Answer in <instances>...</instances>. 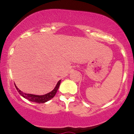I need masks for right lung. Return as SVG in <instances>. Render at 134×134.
Here are the masks:
<instances>
[{"label": "right lung", "mask_w": 134, "mask_h": 134, "mask_svg": "<svg viewBox=\"0 0 134 134\" xmlns=\"http://www.w3.org/2000/svg\"><path fill=\"white\" fill-rule=\"evenodd\" d=\"M61 80H59V82H58L57 85L55 87V88L52 90L51 92L47 93V94H44V95H36V94H26V93H23L21 90H19L17 87H15L17 89V90L18 91V92L19 93V94H21L22 97H23L24 98H26L28 100L32 101L34 102H37V103H44V102H47L49 100H51V98H53L54 97L56 94V92H57L58 90L59 85H60Z\"/></svg>", "instance_id": "obj_1"}]
</instances>
